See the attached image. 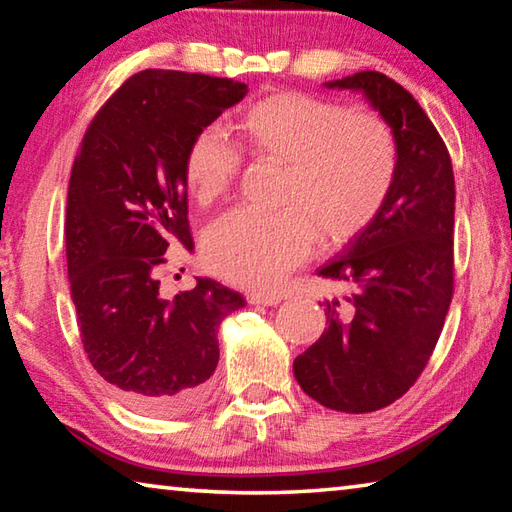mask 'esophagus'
<instances>
[{"instance_id": "esophagus-1", "label": "esophagus", "mask_w": 512, "mask_h": 512, "mask_svg": "<svg viewBox=\"0 0 512 512\" xmlns=\"http://www.w3.org/2000/svg\"><path fill=\"white\" fill-rule=\"evenodd\" d=\"M248 305H262V307H275L280 298L277 296H268V293H248L246 296Z\"/></svg>"}]
</instances>
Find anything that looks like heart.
<instances>
[{
  "label": "heart",
  "mask_w": 512,
  "mask_h": 512,
  "mask_svg": "<svg viewBox=\"0 0 512 512\" xmlns=\"http://www.w3.org/2000/svg\"><path fill=\"white\" fill-rule=\"evenodd\" d=\"M238 149L214 131L187 146L183 178L194 201L228 194L239 153L284 164V210H235L214 221L203 241L210 271L237 287L268 291L316 244H348L375 221L397 176L395 135L384 119L302 92H275L232 124Z\"/></svg>",
  "instance_id": "b5f03b06"
}]
</instances>
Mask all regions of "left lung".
I'll list each match as a JSON object with an SVG mask.
<instances>
[{
	"mask_svg": "<svg viewBox=\"0 0 512 512\" xmlns=\"http://www.w3.org/2000/svg\"><path fill=\"white\" fill-rule=\"evenodd\" d=\"M361 92L397 142V176L384 207L318 275L348 282L327 329L293 361L302 391L327 409L370 413L409 391L427 366L454 293V171L420 103L379 72L325 83Z\"/></svg>",
	"mask_w": 512,
	"mask_h": 512,
	"instance_id": "left-lung-1",
	"label": "left lung"
}]
</instances>
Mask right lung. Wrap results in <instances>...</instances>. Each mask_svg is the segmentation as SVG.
Here are the masks:
<instances>
[{"mask_svg":"<svg viewBox=\"0 0 512 512\" xmlns=\"http://www.w3.org/2000/svg\"><path fill=\"white\" fill-rule=\"evenodd\" d=\"M246 92L232 79L144 69L103 103L74 160L65 246L81 341L121 402L146 415H180L203 400L221 320L246 305L207 277L167 300L158 280L167 248H194L187 146Z\"/></svg>","mask_w":512,"mask_h":512,"instance_id":"obj_1","label":"right lung"}]
</instances>
